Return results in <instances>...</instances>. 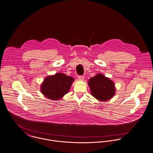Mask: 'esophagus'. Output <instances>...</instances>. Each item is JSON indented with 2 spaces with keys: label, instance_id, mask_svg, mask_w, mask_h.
I'll return each instance as SVG.
<instances>
[{
  "label": "esophagus",
  "instance_id": "obj_1",
  "mask_svg": "<svg viewBox=\"0 0 153 153\" xmlns=\"http://www.w3.org/2000/svg\"><path fill=\"white\" fill-rule=\"evenodd\" d=\"M78 79L79 80H80V81H83V79H84V78H85V76H81V75H79V76H78Z\"/></svg>",
  "mask_w": 153,
  "mask_h": 153
}]
</instances>
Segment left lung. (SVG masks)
<instances>
[{"label":"left lung","instance_id":"left-lung-1","mask_svg":"<svg viewBox=\"0 0 153 153\" xmlns=\"http://www.w3.org/2000/svg\"><path fill=\"white\" fill-rule=\"evenodd\" d=\"M88 84L91 95L99 101L106 102L115 95L114 83L110 78L106 77L102 74H97L90 78Z\"/></svg>","mask_w":153,"mask_h":153}]
</instances>
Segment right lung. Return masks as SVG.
<instances>
[{"instance_id": "1", "label": "right lung", "mask_w": 153, "mask_h": 153, "mask_svg": "<svg viewBox=\"0 0 153 153\" xmlns=\"http://www.w3.org/2000/svg\"><path fill=\"white\" fill-rule=\"evenodd\" d=\"M74 81V79L62 73H56L44 78L40 91L44 97L53 100L62 99L67 94Z\"/></svg>"}]
</instances>
